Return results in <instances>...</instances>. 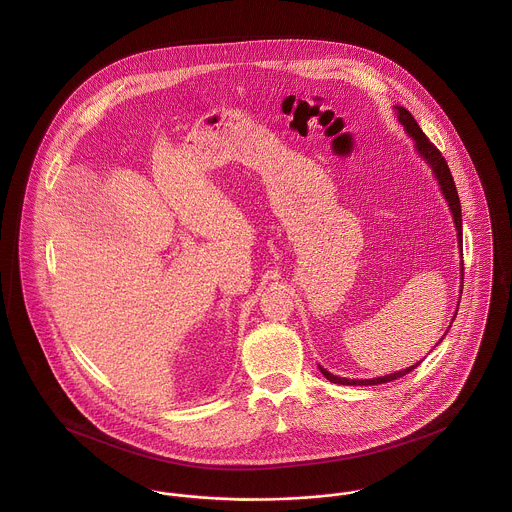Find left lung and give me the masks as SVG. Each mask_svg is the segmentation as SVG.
<instances>
[{
  "label": "left lung",
  "mask_w": 512,
  "mask_h": 512,
  "mask_svg": "<svg viewBox=\"0 0 512 512\" xmlns=\"http://www.w3.org/2000/svg\"><path fill=\"white\" fill-rule=\"evenodd\" d=\"M397 110L398 121L400 125H404L406 133L414 139V145H416V151L418 155L432 167V171L436 174L438 182H440V188H442V194L446 196L448 200V206L452 210V216H454L455 229H457V243H459V253L463 255V237H461V204H459V196H457V190H455L454 176L450 172V167L446 163V159L442 157V153L434 147V143H430V139L422 133L420 125L416 123V119L412 117V114L400 106H395ZM461 286H463V257H461ZM442 341V340H440ZM438 341V343H440ZM422 361H418L416 365L412 367H406L402 371L397 373H391V375H385V377H377V379H365V381H359V379H345V377H338V375H332L330 371H326L324 367H320L322 375L332 381V383H338V385H383V383H389V381H395L398 377L410 373L412 369H416Z\"/></svg>",
  "instance_id": "1"
}]
</instances>
